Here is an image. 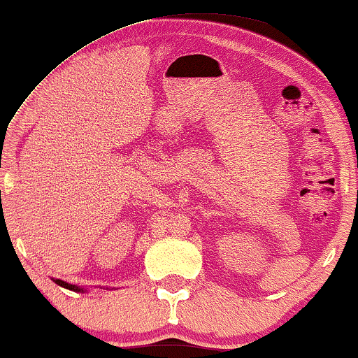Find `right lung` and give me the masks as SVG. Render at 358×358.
Returning <instances> with one entry per match:
<instances>
[{"instance_id":"right-lung-1","label":"right lung","mask_w":358,"mask_h":358,"mask_svg":"<svg viewBox=\"0 0 358 358\" xmlns=\"http://www.w3.org/2000/svg\"><path fill=\"white\" fill-rule=\"evenodd\" d=\"M55 283L57 285H60V287H63V288H66V289H71V292H80V293H85V292H88L87 288H82V287H78V285H71V283H66V281H63V280H55V278H52Z\"/></svg>"}]
</instances>
